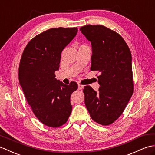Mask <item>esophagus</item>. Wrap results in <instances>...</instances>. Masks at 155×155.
<instances>
[{
  "label": "esophagus",
  "instance_id": "esophagus-1",
  "mask_svg": "<svg viewBox=\"0 0 155 155\" xmlns=\"http://www.w3.org/2000/svg\"><path fill=\"white\" fill-rule=\"evenodd\" d=\"M78 89H79V90H82V89H83V88H84L83 85H82L81 84H78Z\"/></svg>",
  "mask_w": 155,
  "mask_h": 155
}]
</instances>
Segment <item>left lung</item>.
<instances>
[{
  "instance_id": "8db88e82",
  "label": "left lung",
  "mask_w": 155,
  "mask_h": 155,
  "mask_svg": "<svg viewBox=\"0 0 155 155\" xmlns=\"http://www.w3.org/2000/svg\"><path fill=\"white\" fill-rule=\"evenodd\" d=\"M80 31L91 42V70L101 72L98 92L84 87V103L92 119L109 125L123 113L133 93L130 49L119 34L103 25H88Z\"/></svg>"
}]
</instances>
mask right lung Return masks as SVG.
I'll use <instances>...</instances> for the list:
<instances>
[{
  "mask_svg": "<svg viewBox=\"0 0 155 155\" xmlns=\"http://www.w3.org/2000/svg\"><path fill=\"white\" fill-rule=\"evenodd\" d=\"M76 28H53L30 41L22 52L18 78L33 113L42 123L58 127L68 120L72 111L71 95L77 83L69 85L55 78L61 52L77 33Z\"/></svg>",
  "mask_w": 155,
  "mask_h": 155,
  "instance_id": "right-lung-1",
  "label": "right lung"
}]
</instances>
